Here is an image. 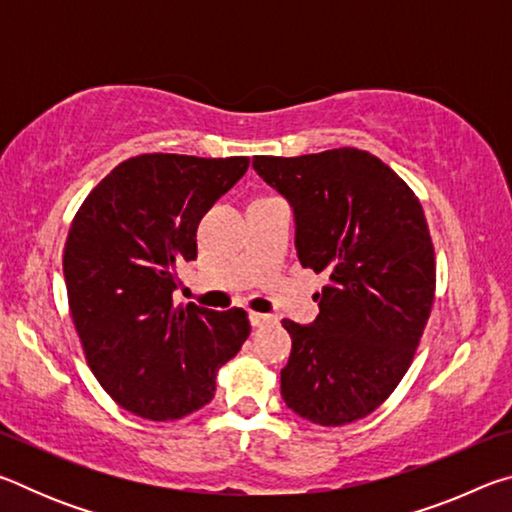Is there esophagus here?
<instances>
[{
	"label": "esophagus",
	"mask_w": 512,
	"mask_h": 512,
	"mask_svg": "<svg viewBox=\"0 0 512 512\" xmlns=\"http://www.w3.org/2000/svg\"><path fill=\"white\" fill-rule=\"evenodd\" d=\"M275 318L268 316V314H257V311H253L250 314V325L253 327H266V325H273Z\"/></svg>",
	"instance_id": "obj_1"
}]
</instances>
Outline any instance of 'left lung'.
<instances>
[{"label":"left lung","instance_id":"1","mask_svg":"<svg viewBox=\"0 0 512 512\" xmlns=\"http://www.w3.org/2000/svg\"><path fill=\"white\" fill-rule=\"evenodd\" d=\"M287 198L305 268L327 275L314 323L282 320L291 357L282 400L320 427L366 418L409 370L436 289L433 244L411 187L368 151L257 155Z\"/></svg>","mask_w":512,"mask_h":512}]
</instances>
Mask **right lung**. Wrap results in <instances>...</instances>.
<instances>
[{
  "label": "right lung",
  "mask_w": 512,
  "mask_h": 512,
  "mask_svg": "<svg viewBox=\"0 0 512 512\" xmlns=\"http://www.w3.org/2000/svg\"><path fill=\"white\" fill-rule=\"evenodd\" d=\"M250 158L137 155L112 169L76 212L63 255L72 320L94 377L146 420L203 409L216 372L248 339L244 309L176 305L178 268L196 259L205 212Z\"/></svg>",
  "instance_id": "right-lung-1"
}]
</instances>
